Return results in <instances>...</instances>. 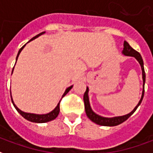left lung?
<instances>
[{"label": "left lung", "instance_id": "obj_1", "mask_svg": "<svg viewBox=\"0 0 153 153\" xmlns=\"http://www.w3.org/2000/svg\"><path fill=\"white\" fill-rule=\"evenodd\" d=\"M122 53L128 56H133L134 57L136 60H138V63L140 64L142 68V74H143V93H142V97L140 101L138 102V105L135 106L134 109L131 112L128 113L127 115H122V116H116V117H112V118H106V117H103L101 115H97L96 113L93 111L91 106H90L89 103V98H88V88H87L86 92L84 93L83 95V102H84V106H85V111L88 115V117L94 123H96L97 125H102V126H115L118 125L120 124H121L124 121H125L127 119L134 114L135 111L137 110L138 106L141 104L142 100L143 98V95H144V83H145V79H146V75H145L144 67H143V60L142 58L141 55L138 53L137 51H135L134 49H133L129 44L125 42H124V49L122 51Z\"/></svg>", "mask_w": 153, "mask_h": 153}]
</instances>
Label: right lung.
<instances>
[{
	"instance_id": "add662e5",
	"label": "right lung",
	"mask_w": 153,
	"mask_h": 153,
	"mask_svg": "<svg viewBox=\"0 0 153 153\" xmlns=\"http://www.w3.org/2000/svg\"><path fill=\"white\" fill-rule=\"evenodd\" d=\"M43 33H45V32H42V33H39V34L36 35V36L32 38L31 40L29 41V42H31L32 40H33V39H35V38H38L39 36L42 35ZM25 45H26V44H25ZM25 45H24V46L19 49V51L18 55H17V57H16V61H17V59H18L19 55V53L21 52V51L24 49V47H25ZM13 70H14V68H13ZM13 70H12V73H13ZM72 87L73 86H70L69 87V88H67L66 90H65V92L64 93L62 97H63L64 96H65L67 93H69V91L72 88ZM10 97H11V93H10ZM11 101H12V103H13V105H14V106L15 107V109L17 110V111H18V112L23 117H24V118L26 119V120H29V121L34 122V123H46V122L51 121V120H54V119L56 118L57 115H59V112H60V102L58 103V105L56 106V107L52 111L47 113V114H44V115H37V114H33V113L24 112V111H22L21 110H19L17 106H15V104L14 103V102H13V99H12V97H11Z\"/></svg>"
}]
</instances>
